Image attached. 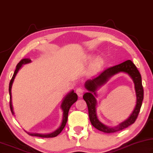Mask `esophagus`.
<instances>
[{
    "instance_id": "1",
    "label": "esophagus",
    "mask_w": 153,
    "mask_h": 153,
    "mask_svg": "<svg viewBox=\"0 0 153 153\" xmlns=\"http://www.w3.org/2000/svg\"><path fill=\"white\" fill-rule=\"evenodd\" d=\"M76 94L78 95V96L79 97H81L82 95H83V93H84V90L82 89V88H77L76 90Z\"/></svg>"
}]
</instances>
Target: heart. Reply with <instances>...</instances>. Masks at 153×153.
<instances>
[{"label":"heart","mask_w":153,"mask_h":153,"mask_svg":"<svg viewBox=\"0 0 153 153\" xmlns=\"http://www.w3.org/2000/svg\"><path fill=\"white\" fill-rule=\"evenodd\" d=\"M93 57L91 55H88L87 56V59L88 61H91L93 60ZM103 64V59L98 57L97 58H95L94 60H93V63L91 64V70L93 71H95L96 70H97L99 68H100L101 66Z\"/></svg>","instance_id":"b5f03b06"}]
</instances>
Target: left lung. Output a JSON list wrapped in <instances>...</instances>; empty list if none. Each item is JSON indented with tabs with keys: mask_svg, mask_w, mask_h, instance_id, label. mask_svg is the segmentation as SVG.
I'll return each mask as SVG.
<instances>
[{
	"mask_svg": "<svg viewBox=\"0 0 153 153\" xmlns=\"http://www.w3.org/2000/svg\"><path fill=\"white\" fill-rule=\"evenodd\" d=\"M121 71L129 75L135 83L137 104L132 114L126 120L116 127H108L98 119L97 115V102L95 97H97V91L98 88L105 84L114 75ZM85 87L86 88L88 92L85 93L83 95V99L86 101L88 107L90 122L97 130L105 133L116 132L134 123L142 106L144 98V90L142 85L141 75L132 61L128 60L117 65L104 70L101 73L92 77L91 79L87 80L85 83Z\"/></svg>",
	"mask_w": 153,
	"mask_h": 153,
	"instance_id": "obj_1",
	"label": "left lung"
}]
</instances>
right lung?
Here are the masks:
<instances>
[{"mask_svg": "<svg viewBox=\"0 0 153 153\" xmlns=\"http://www.w3.org/2000/svg\"><path fill=\"white\" fill-rule=\"evenodd\" d=\"M31 60L29 58H24L22 59L17 64V66H16V69L15 71L14 74H13V76L12 77L11 80H10V83H9V95H10V111H11L13 115H14V111H13V104H12V95H11V89H12V85L13 83V81H14L15 78L17 75V72L19 71L20 68L22 67L23 64H28L30 63ZM77 99H78V96L76 94V93H74V90H72L71 92H69L68 94H67L65 97H64L62 101L60 108L63 111V116H62V120L61 124L57 130H56L54 132L50 134H37V133H30V132H27L29 135L32 136H38V137H42V138H53L57 136L59 134H60L62 130L64 129V126H66V124L67 122V120H68V111L69 109L71 108L72 104L76 102L77 101Z\"/></svg>", "mask_w": 153, "mask_h": 153, "instance_id": "1", "label": "right lung"}]
</instances>
